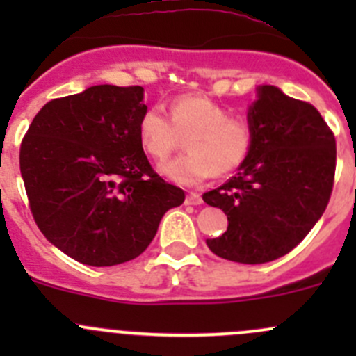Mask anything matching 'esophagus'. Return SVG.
<instances>
[{
    "label": "esophagus",
    "instance_id": "1",
    "mask_svg": "<svg viewBox=\"0 0 356 356\" xmlns=\"http://www.w3.org/2000/svg\"><path fill=\"white\" fill-rule=\"evenodd\" d=\"M201 203H203V200H201L198 193H189V195L186 196V204H201Z\"/></svg>",
    "mask_w": 356,
    "mask_h": 356
}]
</instances>
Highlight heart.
<instances>
[{"label": "heart", "mask_w": 356, "mask_h": 356, "mask_svg": "<svg viewBox=\"0 0 356 356\" xmlns=\"http://www.w3.org/2000/svg\"><path fill=\"white\" fill-rule=\"evenodd\" d=\"M168 115L153 106L141 115L138 136L143 149L158 161L182 145L184 156L163 163L161 174L182 186L201 184L211 174H227L246 160L253 143L250 122L232 117L225 106L201 95H182L170 103Z\"/></svg>", "instance_id": "b5f03b06"}]
</instances>
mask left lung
I'll return each instance as SVG.
<instances>
[{"instance_id": "1", "label": "left lung", "mask_w": 356, "mask_h": 356, "mask_svg": "<svg viewBox=\"0 0 356 356\" xmlns=\"http://www.w3.org/2000/svg\"><path fill=\"white\" fill-rule=\"evenodd\" d=\"M248 110L253 143L239 172L203 201L227 215V231L207 245L238 264H267L303 241L331 198L336 139L318 110L260 86Z\"/></svg>"}]
</instances>
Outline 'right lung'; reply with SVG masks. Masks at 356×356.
Instances as JSON below:
<instances>
[{
  "instance_id": "obj_1",
  "label": "right lung",
  "mask_w": 356,
  "mask_h": 356,
  "mask_svg": "<svg viewBox=\"0 0 356 356\" xmlns=\"http://www.w3.org/2000/svg\"><path fill=\"white\" fill-rule=\"evenodd\" d=\"M141 86L102 84L46 103L20 146L29 207L39 231L74 260H134L184 191L153 170L138 136Z\"/></svg>"
}]
</instances>
